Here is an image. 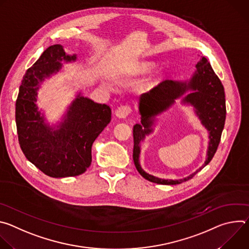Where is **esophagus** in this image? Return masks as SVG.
Returning a JSON list of instances; mask_svg holds the SVG:
<instances>
[{"label":"esophagus","instance_id":"1","mask_svg":"<svg viewBox=\"0 0 249 249\" xmlns=\"http://www.w3.org/2000/svg\"><path fill=\"white\" fill-rule=\"evenodd\" d=\"M131 112V108L127 105L124 106H120L116 110H115V115L116 117L120 118V119H124L128 116V114Z\"/></svg>","mask_w":249,"mask_h":249}]
</instances>
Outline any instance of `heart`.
Here are the masks:
<instances>
[{
  "instance_id": "heart-1",
  "label": "heart",
  "mask_w": 249,
  "mask_h": 249,
  "mask_svg": "<svg viewBox=\"0 0 249 249\" xmlns=\"http://www.w3.org/2000/svg\"><path fill=\"white\" fill-rule=\"evenodd\" d=\"M156 67L155 62H140L137 64L129 65L120 68L116 71L114 74L115 79L121 80L128 77H135V76H142L145 75ZM164 78V71L162 69H158L155 73H153L151 76H149L146 80H144L140 84V89L143 91H150L154 89L156 87H158Z\"/></svg>"
}]
</instances>
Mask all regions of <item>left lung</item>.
<instances>
[{
	"mask_svg": "<svg viewBox=\"0 0 249 249\" xmlns=\"http://www.w3.org/2000/svg\"><path fill=\"white\" fill-rule=\"evenodd\" d=\"M195 67V72L189 80L165 81L139 97L138 105L141 123L133 127V160L139 173L151 182L173 185L189 180L212 160L217 152L226 121L225 89L205 57H202ZM179 98H182L181 104L192 106L194 112L208 132L209 144L206 160L200 169L183 179H160L141 168L138 160L140 142L143 141L145 137L153 131L157 124V116L169 110L175 104L176 99Z\"/></svg>",
	"mask_w": 249,
	"mask_h": 249,
	"instance_id": "obj_1",
	"label": "left lung"
}]
</instances>
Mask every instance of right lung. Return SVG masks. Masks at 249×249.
Returning <instances> with one entry per match:
<instances>
[{
  "label": "right lung",
  "instance_id": "add662e5",
  "mask_svg": "<svg viewBox=\"0 0 249 249\" xmlns=\"http://www.w3.org/2000/svg\"><path fill=\"white\" fill-rule=\"evenodd\" d=\"M78 60L64 46L48 47L22 78L16 102L19 146L25 158L43 173L55 178L77 176L91 163V146L111 120L108 105L96 103L78 91L56 123H49L38 107L41 85L63 72V64Z\"/></svg>",
  "mask_w": 249,
  "mask_h": 249
}]
</instances>
